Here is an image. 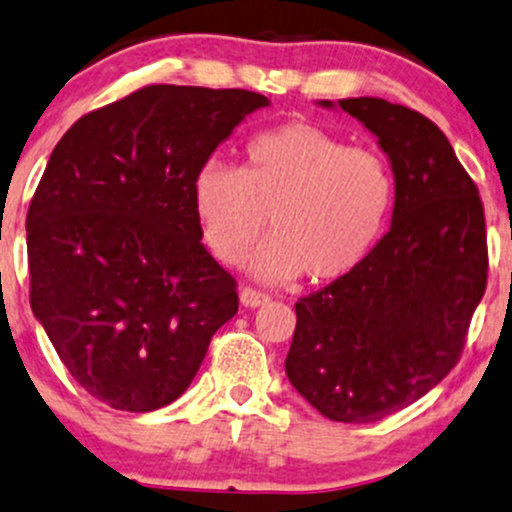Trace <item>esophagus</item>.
<instances>
[{
	"mask_svg": "<svg viewBox=\"0 0 512 512\" xmlns=\"http://www.w3.org/2000/svg\"><path fill=\"white\" fill-rule=\"evenodd\" d=\"M240 303H243L245 307L264 305V303H269V293L260 291V288L245 286V288H240Z\"/></svg>",
	"mask_w": 512,
	"mask_h": 512,
	"instance_id": "34e87169",
	"label": "esophagus"
}]
</instances>
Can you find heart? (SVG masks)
<instances>
[{
  "label": "heart",
  "mask_w": 512,
  "mask_h": 512,
  "mask_svg": "<svg viewBox=\"0 0 512 512\" xmlns=\"http://www.w3.org/2000/svg\"><path fill=\"white\" fill-rule=\"evenodd\" d=\"M393 205L389 159L305 121L252 135L240 169L207 162L193 178L197 224L219 262H243L269 219L274 238L257 272L272 281L353 274L384 236Z\"/></svg>",
  "instance_id": "b5f03b06"
}]
</instances>
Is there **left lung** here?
Segmentation results:
<instances>
[{
  "label": "left lung",
  "instance_id": "obj_1",
  "mask_svg": "<svg viewBox=\"0 0 512 512\" xmlns=\"http://www.w3.org/2000/svg\"><path fill=\"white\" fill-rule=\"evenodd\" d=\"M338 104L391 159L393 221L353 274L295 303L286 374L324 417L367 424L408 408L458 365L489 248L479 190L434 121L379 97Z\"/></svg>",
  "mask_w": 512,
  "mask_h": 512
}]
</instances>
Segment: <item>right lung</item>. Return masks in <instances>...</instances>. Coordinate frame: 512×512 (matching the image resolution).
<instances>
[{"instance_id":"obj_1","label":"right lung","mask_w":512,"mask_h":512,"mask_svg":"<svg viewBox=\"0 0 512 512\" xmlns=\"http://www.w3.org/2000/svg\"><path fill=\"white\" fill-rule=\"evenodd\" d=\"M260 92L145 85L73 123L30 200V307L80 389L152 412L188 389L238 312L202 245L193 178Z\"/></svg>"}]
</instances>
